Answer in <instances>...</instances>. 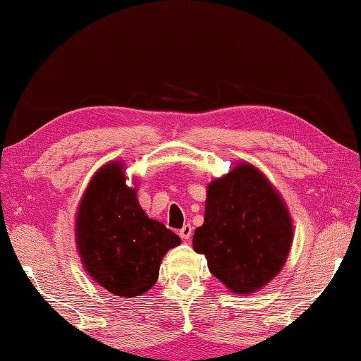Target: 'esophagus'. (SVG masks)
Here are the masks:
<instances>
[{"label":"esophagus","instance_id":"esophagus-1","mask_svg":"<svg viewBox=\"0 0 361 361\" xmlns=\"http://www.w3.org/2000/svg\"><path fill=\"white\" fill-rule=\"evenodd\" d=\"M191 235H192V227L191 225H185V227H183L181 230H180V236L183 240H190L191 238Z\"/></svg>","mask_w":361,"mask_h":361}]
</instances>
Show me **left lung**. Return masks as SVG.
Here are the masks:
<instances>
[{
  "label": "left lung",
  "mask_w": 361,
  "mask_h": 361,
  "mask_svg": "<svg viewBox=\"0 0 361 361\" xmlns=\"http://www.w3.org/2000/svg\"><path fill=\"white\" fill-rule=\"evenodd\" d=\"M293 225L283 199L256 166L241 162L207 186L204 224L192 248L230 292L248 295L287 261Z\"/></svg>",
  "instance_id": "1"
}]
</instances>
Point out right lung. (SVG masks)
Masks as SVG:
<instances>
[{
    "instance_id": "right-lung-1",
    "label": "right lung",
    "mask_w": 361,
    "mask_h": 361,
    "mask_svg": "<svg viewBox=\"0 0 361 361\" xmlns=\"http://www.w3.org/2000/svg\"><path fill=\"white\" fill-rule=\"evenodd\" d=\"M125 166H102L85 190L76 217V246L85 271L116 297L137 298L154 287L165 252L180 236L139 206Z\"/></svg>"
}]
</instances>
